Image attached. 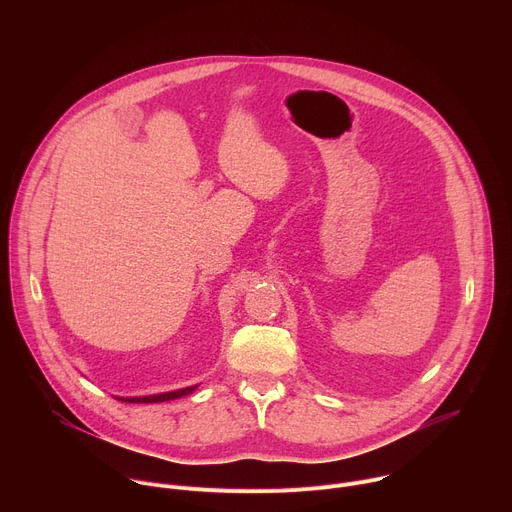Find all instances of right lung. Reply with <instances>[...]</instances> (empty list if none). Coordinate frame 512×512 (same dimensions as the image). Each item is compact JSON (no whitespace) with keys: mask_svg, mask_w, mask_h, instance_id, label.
Masks as SVG:
<instances>
[{"mask_svg":"<svg viewBox=\"0 0 512 512\" xmlns=\"http://www.w3.org/2000/svg\"><path fill=\"white\" fill-rule=\"evenodd\" d=\"M198 385L192 387H184L178 391H168V393H158V395H145V397H117L119 401L125 403H162V401H172V399H180L184 395H190L192 391H196Z\"/></svg>","mask_w":512,"mask_h":512,"instance_id":"obj_1","label":"right lung"}]
</instances>
